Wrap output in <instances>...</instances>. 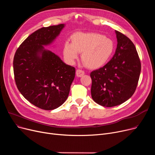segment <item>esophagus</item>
<instances>
[{
	"label": "esophagus",
	"instance_id": "1",
	"mask_svg": "<svg viewBox=\"0 0 155 155\" xmlns=\"http://www.w3.org/2000/svg\"><path fill=\"white\" fill-rule=\"evenodd\" d=\"M85 74V71L80 70V69H78L77 71H76V75L77 77H82Z\"/></svg>",
	"mask_w": 155,
	"mask_h": 155
}]
</instances>
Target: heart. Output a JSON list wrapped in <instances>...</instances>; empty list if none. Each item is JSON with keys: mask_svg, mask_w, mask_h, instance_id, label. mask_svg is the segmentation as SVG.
<instances>
[{"mask_svg": "<svg viewBox=\"0 0 155 155\" xmlns=\"http://www.w3.org/2000/svg\"><path fill=\"white\" fill-rule=\"evenodd\" d=\"M71 43L65 42L63 53L68 62L74 61L82 53V60L91 69L101 67L111 56L114 48L112 40L96 32H76L71 37Z\"/></svg>", "mask_w": 155, "mask_h": 155, "instance_id": "heart-1", "label": "heart"}]
</instances>
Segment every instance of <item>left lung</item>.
Listing matches in <instances>:
<instances>
[{"label": "left lung", "instance_id": "left-lung-1", "mask_svg": "<svg viewBox=\"0 0 155 155\" xmlns=\"http://www.w3.org/2000/svg\"><path fill=\"white\" fill-rule=\"evenodd\" d=\"M117 45L112 59L91 73L92 99L111 107L124 103L134 94L140 78L141 61L131 40L116 31Z\"/></svg>", "mask_w": 155, "mask_h": 155}]
</instances>
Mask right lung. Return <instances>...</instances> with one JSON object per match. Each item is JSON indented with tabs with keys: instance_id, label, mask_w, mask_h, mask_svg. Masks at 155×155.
<instances>
[{
	"instance_id": "obj_1",
	"label": "right lung",
	"mask_w": 155,
	"mask_h": 155,
	"mask_svg": "<svg viewBox=\"0 0 155 155\" xmlns=\"http://www.w3.org/2000/svg\"><path fill=\"white\" fill-rule=\"evenodd\" d=\"M63 24L43 27L21 43L13 60L15 84L23 97L35 106L53 110L68 98L75 68L66 64L43 45L58 36Z\"/></svg>"
}]
</instances>
